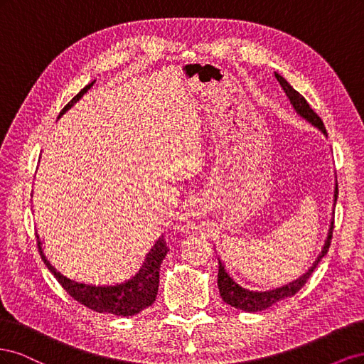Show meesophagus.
<instances>
[{
	"instance_id": "esophagus-1",
	"label": "esophagus",
	"mask_w": 364,
	"mask_h": 364,
	"mask_svg": "<svg viewBox=\"0 0 364 364\" xmlns=\"http://www.w3.org/2000/svg\"><path fill=\"white\" fill-rule=\"evenodd\" d=\"M194 229H196V228H194Z\"/></svg>"
}]
</instances>
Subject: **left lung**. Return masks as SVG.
<instances>
[{"instance_id":"1","label":"left lung","mask_w":364,"mask_h":364,"mask_svg":"<svg viewBox=\"0 0 364 364\" xmlns=\"http://www.w3.org/2000/svg\"><path fill=\"white\" fill-rule=\"evenodd\" d=\"M274 77H277V80L279 82V85L282 86V90L287 94V97L290 98V102L293 105V107L296 109V112L299 114L302 118H305L306 121H310L313 126H316L317 129H321L323 134L326 135V129L322 118L318 117L311 106L306 103L305 98L297 92L296 90H293V86L281 77L279 74L274 73ZM337 196H338V185H336V191H334V202H337ZM333 229H334V222H331V228H329V234L328 238L325 241V246L321 255L317 257V259L314 261L313 267L308 270L302 278L296 279L294 282L289 284V285H284L281 289L277 290H272V291H250L241 287L238 285L232 278L229 277L228 272L225 270V266L222 264V261H218V278H217V284H218V290H220V296H222V299L229 304L230 306H235L238 310H243L247 313H255V311H262L266 310V308L272 306L273 304H277L285 297H290L293 294H296L299 291L305 282L308 281V278L311 277V273L314 272V269L317 267V264L321 262V259L326 255V252L329 249V245H331V238H333Z\"/></svg>"}]
</instances>
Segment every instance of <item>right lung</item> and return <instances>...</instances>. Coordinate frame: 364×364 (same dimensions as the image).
I'll list each match as a JSON object with an SVG mask.
<instances>
[{"instance_id":"right-lung-1","label":"right lung","mask_w":364,"mask_h":364,"mask_svg":"<svg viewBox=\"0 0 364 364\" xmlns=\"http://www.w3.org/2000/svg\"><path fill=\"white\" fill-rule=\"evenodd\" d=\"M92 85L94 82L86 85L83 90L62 109L60 114L68 111V109L79 100ZM36 240L39 253L48 270L56 277L63 290L86 308H91V310L97 313H111L115 316H135L155 302L159 287V267L162 264V259L170 250L167 243H165V240L156 241L155 247L151 249L147 261L144 262V266H142L139 273H136V277H134L126 284L115 285V287H94V285L79 284L68 279L67 277H63L60 272H58L51 266L50 261L43 255L38 234Z\"/></svg>"}]
</instances>
